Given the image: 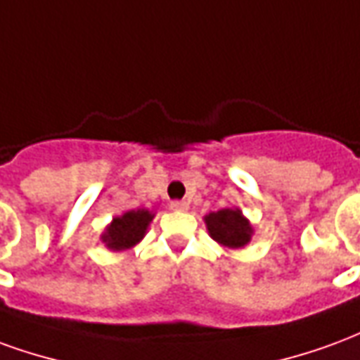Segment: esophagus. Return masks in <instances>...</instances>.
Masks as SVG:
<instances>
[{
  "mask_svg": "<svg viewBox=\"0 0 360 360\" xmlns=\"http://www.w3.org/2000/svg\"><path fill=\"white\" fill-rule=\"evenodd\" d=\"M188 208V204L185 200H173L172 202V210L175 212H185Z\"/></svg>",
  "mask_w": 360,
  "mask_h": 360,
  "instance_id": "obj_1",
  "label": "esophagus"
}]
</instances>
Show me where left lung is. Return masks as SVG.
<instances>
[{
  "instance_id": "left-lung-1",
  "label": "left lung",
  "mask_w": 360,
  "mask_h": 360,
  "mask_svg": "<svg viewBox=\"0 0 360 360\" xmlns=\"http://www.w3.org/2000/svg\"><path fill=\"white\" fill-rule=\"evenodd\" d=\"M204 219H206V227L210 231L212 239L218 241L219 245H224V247L241 249L250 241L252 227L247 219L243 218L239 210L224 208V210L212 212Z\"/></svg>"
}]
</instances>
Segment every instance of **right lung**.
I'll use <instances>...</instances> for the list:
<instances>
[{"mask_svg":"<svg viewBox=\"0 0 360 360\" xmlns=\"http://www.w3.org/2000/svg\"><path fill=\"white\" fill-rule=\"evenodd\" d=\"M152 218L154 216L148 210L127 212V214L111 221L108 231L102 235V241L111 250L131 249L133 245H136L144 237V231H146Z\"/></svg>","mask_w":360,"mask_h":360,"instance_id":"1","label":"right lung"}]
</instances>
